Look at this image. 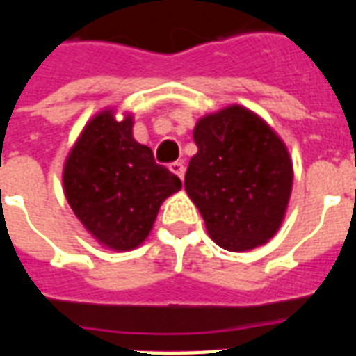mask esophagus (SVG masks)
Returning a JSON list of instances; mask_svg holds the SVG:
<instances>
[{"label": "esophagus", "mask_w": 356, "mask_h": 356, "mask_svg": "<svg viewBox=\"0 0 356 356\" xmlns=\"http://www.w3.org/2000/svg\"><path fill=\"white\" fill-rule=\"evenodd\" d=\"M170 170H172L173 173H175V175H177L179 179H183L184 177V172H186V168H184V164L183 162H172V164H170Z\"/></svg>", "instance_id": "obj_1"}]
</instances>
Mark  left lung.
Returning a JSON list of instances; mask_svg holds the SVG:
<instances>
[{"mask_svg":"<svg viewBox=\"0 0 356 356\" xmlns=\"http://www.w3.org/2000/svg\"><path fill=\"white\" fill-rule=\"evenodd\" d=\"M194 142L184 188L212 240L227 251H249L273 238L293 181L279 134L259 114L231 105L195 123Z\"/></svg>","mask_w":356,"mask_h":356,"instance_id":"obj_1","label":"left lung"}]
</instances>
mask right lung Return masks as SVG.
I'll return each instance as SVG.
<instances>
[{"label":"right lung","mask_w":356,"mask_h":356,"mask_svg":"<svg viewBox=\"0 0 356 356\" xmlns=\"http://www.w3.org/2000/svg\"><path fill=\"white\" fill-rule=\"evenodd\" d=\"M72 211L97 242L114 251L138 248L153 229L162 201L181 179L156 164L153 151L133 138V116L113 108L86 123L63 172Z\"/></svg>","instance_id":"obj_1"}]
</instances>
